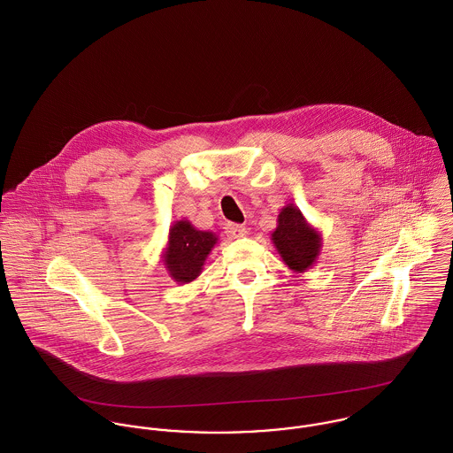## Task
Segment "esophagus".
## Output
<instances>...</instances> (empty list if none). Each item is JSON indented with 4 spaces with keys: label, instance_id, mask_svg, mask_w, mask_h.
Listing matches in <instances>:
<instances>
[{
    "label": "esophagus",
    "instance_id": "1",
    "mask_svg": "<svg viewBox=\"0 0 453 453\" xmlns=\"http://www.w3.org/2000/svg\"><path fill=\"white\" fill-rule=\"evenodd\" d=\"M226 234L234 239H241V237H246L248 235V228L244 225H226Z\"/></svg>",
    "mask_w": 453,
    "mask_h": 453
}]
</instances>
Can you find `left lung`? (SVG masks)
Here are the masks:
<instances>
[{
  "instance_id": "8db88e82",
  "label": "left lung",
  "mask_w": 453,
  "mask_h": 453,
  "mask_svg": "<svg viewBox=\"0 0 453 453\" xmlns=\"http://www.w3.org/2000/svg\"><path fill=\"white\" fill-rule=\"evenodd\" d=\"M272 242L289 270L303 273L316 265L323 248V237L295 203H288L277 216Z\"/></svg>"
}]
</instances>
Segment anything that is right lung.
I'll use <instances>...</instances> for the list:
<instances>
[{
	"label": "right lung",
	"instance_id": "1",
	"mask_svg": "<svg viewBox=\"0 0 453 453\" xmlns=\"http://www.w3.org/2000/svg\"><path fill=\"white\" fill-rule=\"evenodd\" d=\"M218 244V235L205 230H196L188 219H180L169 228L167 246L162 253L165 270L178 284L195 280L212 248Z\"/></svg>",
	"mask_w": 453,
	"mask_h": 453
}]
</instances>
